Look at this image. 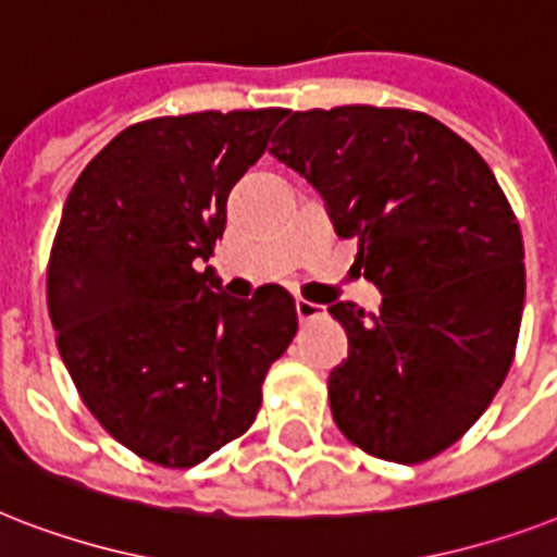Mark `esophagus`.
Instances as JSON below:
<instances>
[{
    "label": "esophagus",
    "mask_w": 557,
    "mask_h": 557,
    "mask_svg": "<svg viewBox=\"0 0 557 557\" xmlns=\"http://www.w3.org/2000/svg\"><path fill=\"white\" fill-rule=\"evenodd\" d=\"M294 309H297V318H300V323H309V320H314L323 314V306H318V302H311V300H302V297H297V300H294Z\"/></svg>",
    "instance_id": "34e87169"
}]
</instances>
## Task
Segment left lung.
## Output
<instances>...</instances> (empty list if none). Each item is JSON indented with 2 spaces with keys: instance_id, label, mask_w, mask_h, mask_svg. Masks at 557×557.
Masks as SVG:
<instances>
[{
  "instance_id": "obj_1",
  "label": "left lung",
  "mask_w": 557,
  "mask_h": 557,
  "mask_svg": "<svg viewBox=\"0 0 557 557\" xmlns=\"http://www.w3.org/2000/svg\"><path fill=\"white\" fill-rule=\"evenodd\" d=\"M269 153L306 176L381 311L329 306L349 357L329 374L334 423L392 463L460 441L498 395L521 332V225L467 139L409 108L294 111Z\"/></svg>"
}]
</instances>
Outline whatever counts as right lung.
<instances>
[{
  "mask_svg": "<svg viewBox=\"0 0 557 557\" xmlns=\"http://www.w3.org/2000/svg\"><path fill=\"white\" fill-rule=\"evenodd\" d=\"M286 108L157 116L85 165L48 260L59 355L108 435L165 469L237 441L263 404L271 363L297 332L292 294L220 292L225 202L263 157Z\"/></svg>",
  "mask_w": 557,
  "mask_h": 557,
  "instance_id": "obj_1",
  "label": "right lung"
}]
</instances>
